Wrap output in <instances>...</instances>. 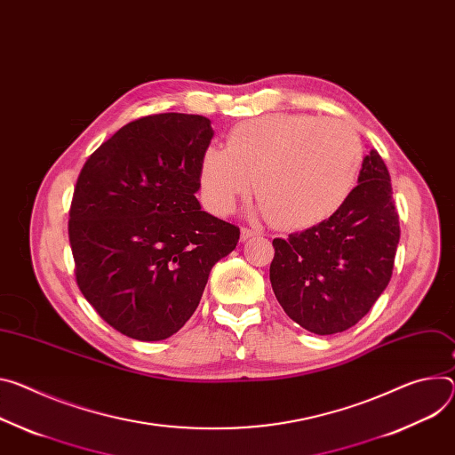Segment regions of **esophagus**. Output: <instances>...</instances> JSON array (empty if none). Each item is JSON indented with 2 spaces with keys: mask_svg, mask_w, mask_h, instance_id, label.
I'll return each instance as SVG.
<instances>
[{
  "mask_svg": "<svg viewBox=\"0 0 455 455\" xmlns=\"http://www.w3.org/2000/svg\"><path fill=\"white\" fill-rule=\"evenodd\" d=\"M254 235H258V230L246 228V227H243V228H241V241H249V239H251V237H254Z\"/></svg>",
  "mask_w": 455,
  "mask_h": 455,
  "instance_id": "34e87169",
  "label": "esophagus"
}]
</instances>
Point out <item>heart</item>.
I'll list each match as a JSON object with an SVG mask.
<instances>
[{
    "label": "heart",
    "instance_id": "obj_1",
    "mask_svg": "<svg viewBox=\"0 0 455 455\" xmlns=\"http://www.w3.org/2000/svg\"><path fill=\"white\" fill-rule=\"evenodd\" d=\"M359 164L361 141L345 121L268 114L237 125L227 147L204 148L201 197L211 212L225 216L254 185L261 211L275 225L310 228L347 201Z\"/></svg>",
    "mask_w": 455,
    "mask_h": 455
}]
</instances>
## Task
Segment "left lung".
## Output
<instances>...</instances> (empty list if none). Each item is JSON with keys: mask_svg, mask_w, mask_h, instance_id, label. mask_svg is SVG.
I'll use <instances>...</instances> for the list:
<instances>
[{"mask_svg": "<svg viewBox=\"0 0 455 455\" xmlns=\"http://www.w3.org/2000/svg\"><path fill=\"white\" fill-rule=\"evenodd\" d=\"M399 235L388 169L370 150L357 187L332 216L272 241L270 283L279 305L317 336L348 330L387 288Z\"/></svg>", "mask_w": 455, "mask_h": 455, "instance_id": "1", "label": "left lung"}]
</instances>
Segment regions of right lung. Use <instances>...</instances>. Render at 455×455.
<instances>
[{
    "label": "right lung",
    "mask_w": 455,
    "mask_h": 455,
    "mask_svg": "<svg viewBox=\"0 0 455 455\" xmlns=\"http://www.w3.org/2000/svg\"><path fill=\"white\" fill-rule=\"evenodd\" d=\"M214 131L196 114H154L121 127L84 164L68 239L81 294L114 330L167 339L199 305L239 228L201 211L199 167Z\"/></svg>",
    "instance_id": "1"
}]
</instances>
